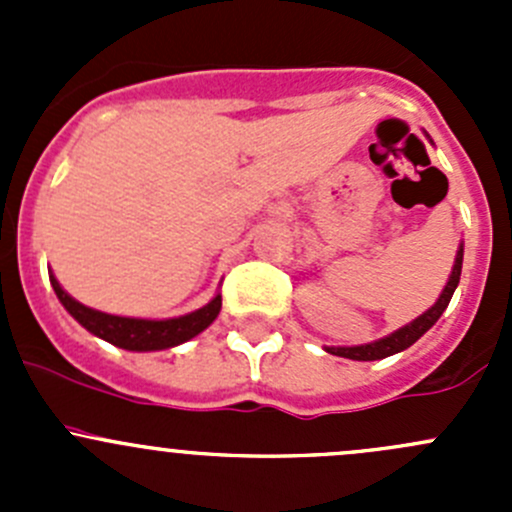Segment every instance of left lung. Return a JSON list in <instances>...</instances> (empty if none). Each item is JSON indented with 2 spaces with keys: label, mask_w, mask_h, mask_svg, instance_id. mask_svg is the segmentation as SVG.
<instances>
[{
  "label": "left lung",
  "mask_w": 512,
  "mask_h": 512,
  "mask_svg": "<svg viewBox=\"0 0 512 512\" xmlns=\"http://www.w3.org/2000/svg\"><path fill=\"white\" fill-rule=\"evenodd\" d=\"M461 267H463V247H458L456 265H453L451 277H448V285L443 287L438 302L433 304L428 312H423L421 317L414 319V322L406 324V327H401L399 332L389 334V337L379 339V342H374V344H361V347H329L327 352L337 354V356H347V359H354V361H376V359H386V356L399 354V352H404V349H409L416 339H421L423 334H426L428 329L438 322V317L443 314V309L448 307V302H451L453 292H456V287H458V280H461Z\"/></svg>",
  "instance_id": "8db88e82"
}]
</instances>
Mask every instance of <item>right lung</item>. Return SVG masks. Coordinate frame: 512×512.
<instances>
[{
  "instance_id": "right-lung-1",
  "label": "right lung",
  "mask_w": 512,
  "mask_h": 512,
  "mask_svg": "<svg viewBox=\"0 0 512 512\" xmlns=\"http://www.w3.org/2000/svg\"><path fill=\"white\" fill-rule=\"evenodd\" d=\"M49 280L56 297H59L61 304L66 307V312H69L81 327H86L91 334L106 339V342L116 344V347L131 349V352H156V349H168L175 347V344L188 342L195 334L203 332L205 327H210V324L215 322V317L220 314V307H223V297L218 294V297L210 304H205L203 309L190 312L178 319L153 322V319L113 317V314L96 312V309L84 307L81 302H76L74 297H69V294L61 289L54 275H49Z\"/></svg>"
}]
</instances>
